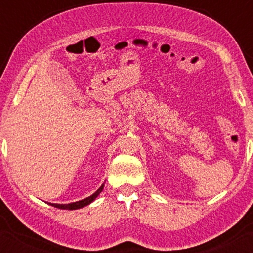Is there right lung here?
Returning <instances> with one entry per match:
<instances>
[{
  "instance_id": "1",
  "label": "right lung",
  "mask_w": 253,
  "mask_h": 253,
  "mask_svg": "<svg viewBox=\"0 0 253 253\" xmlns=\"http://www.w3.org/2000/svg\"><path fill=\"white\" fill-rule=\"evenodd\" d=\"M103 187H104V184L101 185V187L98 188V189L95 191L92 195H90L89 197H85V199L81 200V201H76V202H72V203H48V205L53 206V207H56V208H59V210H70V211L78 210V208H82V207H84V206H88L89 203H91L92 201H94V200L96 199L98 195H100V193L102 191Z\"/></svg>"
}]
</instances>
